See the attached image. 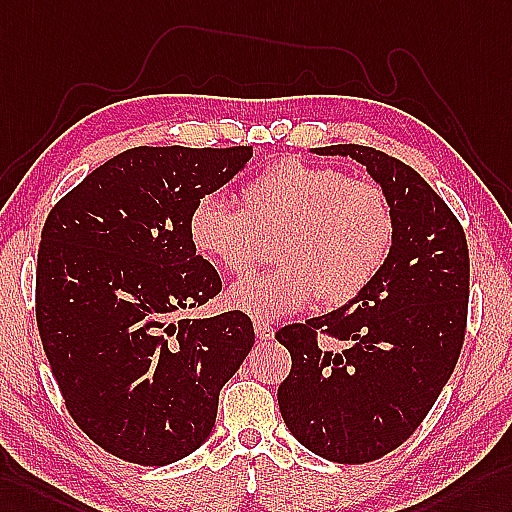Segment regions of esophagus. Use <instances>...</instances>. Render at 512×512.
<instances>
[{
    "instance_id": "obj_1",
    "label": "esophagus",
    "mask_w": 512,
    "mask_h": 512,
    "mask_svg": "<svg viewBox=\"0 0 512 512\" xmlns=\"http://www.w3.org/2000/svg\"><path fill=\"white\" fill-rule=\"evenodd\" d=\"M254 332H256V336L260 341H271L273 336H276V330H273V326L271 323H267V321H254Z\"/></svg>"
}]
</instances>
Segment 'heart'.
<instances>
[{
    "mask_svg": "<svg viewBox=\"0 0 512 512\" xmlns=\"http://www.w3.org/2000/svg\"><path fill=\"white\" fill-rule=\"evenodd\" d=\"M241 204L199 197L186 228L197 254L236 276L258 263L263 241L276 239L280 265L228 291V304L256 319L291 315L317 297L326 306L352 302L378 276L393 243V210L378 184L299 158L260 171L245 184Z\"/></svg>",
    "mask_w": 512,
    "mask_h": 512,
    "instance_id": "b5f03b06",
    "label": "heart"
}]
</instances>
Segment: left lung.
Segmentation results:
<instances>
[{
  "mask_svg": "<svg viewBox=\"0 0 512 512\" xmlns=\"http://www.w3.org/2000/svg\"><path fill=\"white\" fill-rule=\"evenodd\" d=\"M367 167L393 210V243L378 276L339 310L284 326L293 367L280 413L313 454L369 463L400 447L426 419L463 347L469 299L465 232L415 169L365 145L310 149ZM328 335L339 351L318 345Z\"/></svg>",
  "mask_w": 512,
  "mask_h": 512,
  "instance_id": "left-lung-1",
  "label": "left lung"
}]
</instances>
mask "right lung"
<instances>
[{"mask_svg":"<svg viewBox=\"0 0 512 512\" xmlns=\"http://www.w3.org/2000/svg\"><path fill=\"white\" fill-rule=\"evenodd\" d=\"M252 156L134 147L47 215L36 267L43 350L73 421L128 463L193 454L213 432L221 386L252 350V319L239 310L184 319L221 291L189 239L191 210Z\"/></svg>","mask_w":512,"mask_h":512,"instance_id":"add662e5","label":"right lung"}]
</instances>
